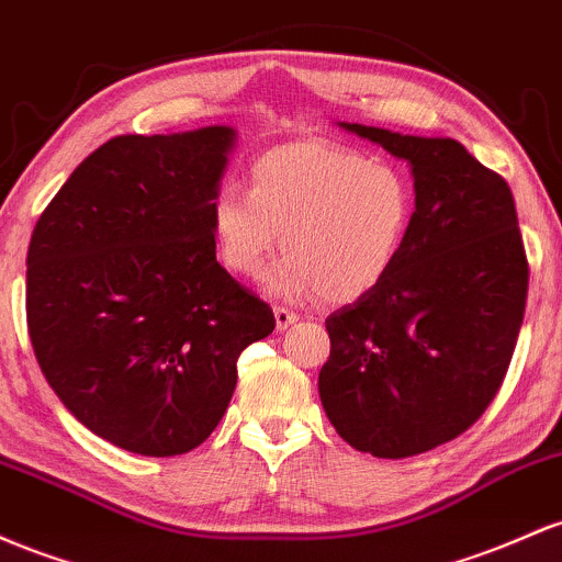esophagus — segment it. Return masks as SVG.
<instances>
[{
  "label": "esophagus",
  "mask_w": 562,
  "mask_h": 562,
  "mask_svg": "<svg viewBox=\"0 0 562 562\" xmlns=\"http://www.w3.org/2000/svg\"><path fill=\"white\" fill-rule=\"evenodd\" d=\"M273 315H276V329H279V331L289 329V326L297 324V321H300V315L292 313V311H286V307H276Z\"/></svg>",
  "instance_id": "obj_1"
}]
</instances>
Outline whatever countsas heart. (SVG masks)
<instances>
[{
	"label": "heart",
	"mask_w": 562,
	"mask_h": 562,
	"mask_svg": "<svg viewBox=\"0 0 562 562\" xmlns=\"http://www.w3.org/2000/svg\"><path fill=\"white\" fill-rule=\"evenodd\" d=\"M412 180L387 161L329 140L262 150L249 164V191L223 186L210 201L220 260L260 279L281 247L286 260L270 286L281 297L324 294L356 302L398 265L414 225Z\"/></svg>",
	"instance_id": "1"
}]
</instances>
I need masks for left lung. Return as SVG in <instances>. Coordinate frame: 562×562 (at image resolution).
<instances>
[{
    "mask_svg": "<svg viewBox=\"0 0 562 562\" xmlns=\"http://www.w3.org/2000/svg\"><path fill=\"white\" fill-rule=\"evenodd\" d=\"M339 127L412 167L417 212L387 281L326 318L321 403L352 449L414 457L475 425L504 380L528 294L518 212L451 137Z\"/></svg>",
    "mask_w": 562,
    "mask_h": 562,
    "instance_id": "left-lung-1",
    "label": "left lung"
}]
</instances>
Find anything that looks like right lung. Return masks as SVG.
Returning <instances> with one entry per match:
<instances>
[{
    "label": "right lung",
    "mask_w": 562,
    "mask_h": 562,
    "mask_svg": "<svg viewBox=\"0 0 562 562\" xmlns=\"http://www.w3.org/2000/svg\"><path fill=\"white\" fill-rule=\"evenodd\" d=\"M236 145L214 124L122 135L36 223L26 318L44 380L87 430L143 457L210 438L273 311L217 262L210 201Z\"/></svg>",
    "instance_id": "obj_1"
}]
</instances>
